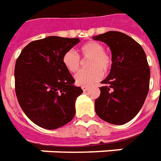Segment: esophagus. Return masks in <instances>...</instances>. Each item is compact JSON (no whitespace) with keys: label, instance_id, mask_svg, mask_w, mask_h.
Here are the masks:
<instances>
[{"label":"esophagus","instance_id":"esophagus-1","mask_svg":"<svg viewBox=\"0 0 161 161\" xmlns=\"http://www.w3.org/2000/svg\"><path fill=\"white\" fill-rule=\"evenodd\" d=\"M81 88H82V90L84 91V92H86V91H87V90H88V87H87V86H82Z\"/></svg>","mask_w":161,"mask_h":161}]
</instances>
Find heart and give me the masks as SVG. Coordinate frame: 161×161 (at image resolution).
I'll return each mask as SVG.
<instances>
[{
    "label": "heart",
    "instance_id": "heart-1",
    "mask_svg": "<svg viewBox=\"0 0 161 161\" xmlns=\"http://www.w3.org/2000/svg\"><path fill=\"white\" fill-rule=\"evenodd\" d=\"M83 58L89 59L88 69H83L75 75V83L78 86H88L100 80L103 73H108L112 67V59L104 52V46L97 42H88L80 47ZM63 65L68 71L75 73L80 66V59L74 50H68L62 57Z\"/></svg>",
    "mask_w": 161,
    "mask_h": 161
}]
</instances>
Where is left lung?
<instances>
[{"label":"left lung","mask_w":161,"mask_h":161,"mask_svg":"<svg viewBox=\"0 0 161 161\" xmlns=\"http://www.w3.org/2000/svg\"><path fill=\"white\" fill-rule=\"evenodd\" d=\"M112 53L110 73L101 83L94 101L97 115L105 121L123 125L133 119L144 104L150 81V68L142 47L123 33L109 31L93 36Z\"/></svg>","instance_id":"8db88e82"}]
</instances>
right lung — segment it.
Returning <instances> with one entry per match:
<instances>
[{"label": "right lung", "instance_id": "obj_1", "mask_svg": "<svg viewBox=\"0 0 161 161\" xmlns=\"http://www.w3.org/2000/svg\"><path fill=\"white\" fill-rule=\"evenodd\" d=\"M79 42V38L48 36L30 42L17 59V100L29 119L42 128H59L75 116V101L83 91L75 86L62 57Z\"/></svg>", "mask_w": 161, "mask_h": 161}]
</instances>
